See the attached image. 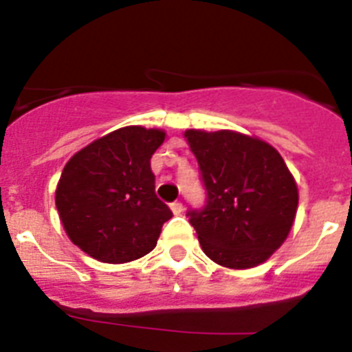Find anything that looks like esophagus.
<instances>
[{
    "mask_svg": "<svg viewBox=\"0 0 352 352\" xmlns=\"http://www.w3.org/2000/svg\"><path fill=\"white\" fill-rule=\"evenodd\" d=\"M170 210H173V213H174V214H182V211H183V204L179 203V201H176V203L170 204Z\"/></svg>",
    "mask_w": 352,
    "mask_h": 352,
    "instance_id": "obj_1",
    "label": "esophagus"
}]
</instances>
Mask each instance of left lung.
<instances>
[{
  "mask_svg": "<svg viewBox=\"0 0 352 352\" xmlns=\"http://www.w3.org/2000/svg\"><path fill=\"white\" fill-rule=\"evenodd\" d=\"M206 204L188 210L204 254L220 266L254 268L280 247L298 210V186L268 142L232 130H186Z\"/></svg>",
  "mask_w": 352,
  "mask_h": 352,
  "instance_id": "8db88e82",
  "label": "left lung"
}]
</instances>
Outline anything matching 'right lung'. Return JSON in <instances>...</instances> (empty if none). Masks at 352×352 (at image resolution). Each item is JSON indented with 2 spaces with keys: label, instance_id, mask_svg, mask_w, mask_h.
I'll list each match as a JSON object with an SVG mask.
<instances>
[{
  "label": "right lung",
  "instance_id": "1",
  "mask_svg": "<svg viewBox=\"0 0 352 352\" xmlns=\"http://www.w3.org/2000/svg\"><path fill=\"white\" fill-rule=\"evenodd\" d=\"M166 132L125 126L67 162L56 208L72 243L102 263H130L153 250L173 217L155 194L151 155Z\"/></svg>",
  "mask_w": 352,
  "mask_h": 352
}]
</instances>
